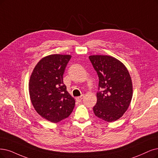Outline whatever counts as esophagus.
I'll use <instances>...</instances> for the list:
<instances>
[{"mask_svg":"<svg viewBox=\"0 0 158 158\" xmlns=\"http://www.w3.org/2000/svg\"><path fill=\"white\" fill-rule=\"evenodd\" d=\"M83 98V96H81L79 97L76 98V101H77V102H81V101H82Z\"/></svg>","mask_w":158,"mask_h":158,"instance_id":"esophagus-1","label":"esophagus"}]
</instances>
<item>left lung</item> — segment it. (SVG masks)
<instances>
[{
    "label": "left lung",
    "mask_w": 158,
    "mask_h": 158,
    "mask_svg": "<svg viewBox=\"0 0 158 158\" xmlns=\"http://www.w3.org/2000/svg\"><path fill=\"white\" fill-rule=\"evenodd\" d=\"M89 59L99 77L94 113L97 117L108 122L118 120L127 110L133 96L129 72L113 56L92 55Z\"/></svg>",
    "instance_id": "8db88e82"
}]
</instances>
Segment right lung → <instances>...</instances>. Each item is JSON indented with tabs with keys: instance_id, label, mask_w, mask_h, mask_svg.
Here are the masks:
<instances>
[{
	"instance_id": "right-lung-1",
	"label": "right lung",
	"mask_w": 158,
	"mask_h": 158,
	"mask_svg": "<svg viewBox=\"0 0 158 158\" xmlns=\"http://www.w3.org/2000/svg\"><path fill=\"white\" fill-rule=\"evenodd\" d=\"M71 55L47 56L35 66L29 81V94L36 112L56 123L73 111L75 100L66 90L63 75Z\"/></svg>"
}]
</instances>
